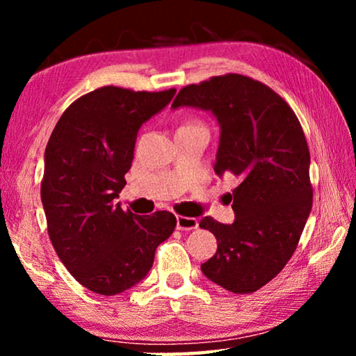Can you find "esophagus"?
<instances>
[{
    "label": "esophagus",
    "instance_id": "1",
    "mask_svg": "<svg viewBox=\"0 0 356 356\" xmlns=\"http://www.w3.org/2000/svg\"><path fill=\"white\" fill-rule=\"evenodd\" d=\"M177 229L180 231H193L197 229V220L191 216H177Z\"/></svg>",
    "mask_w": 356,
    "mask_h": 356
}]
</instances>
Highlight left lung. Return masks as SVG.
<instances>
[{"mask_svg":"<svg viewBox=\"0 0 356 356\" xmlns=\"http://www.w3.org/2000/svg\"><path fill=\"white\" fill-rule=\"evenodd\" d=\"M209 111L220 125L215 174H234L236 221L206 216L200 226L218 248L201 265L234 293L272 281L292 257L312 207L309 149L295 113L278 94L248 76L227 74L180 89L171 108Z\"/></svg>","mask_w":356,"mask_h":356,"instance_id":"left-lung-1","label":"left lung"}]
</instances>
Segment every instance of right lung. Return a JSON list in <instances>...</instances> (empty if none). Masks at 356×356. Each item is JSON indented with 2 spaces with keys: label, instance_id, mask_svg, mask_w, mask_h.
I'll return each instance as SVG.
<instances>
[{
  "label": "right lung",
  "instance_id": "obj_1",
  "mask_svg": "<svg viewBox=\"0 0 356 356\" xmlns=\"http://www.w3.org/2000/svg\"><path fill=\"white\" fill-rule=\"evenodd\" d=\"M174 94L95 89L63 113L48 140L40 186L48 236L65 268L91 292L118 295L141 282L156 246L176 227L165 210L140 216L114 204L138 131Z\"/></svg>",
  "mask_w": 356,
  "mask_h": 356
}]
</instances>
